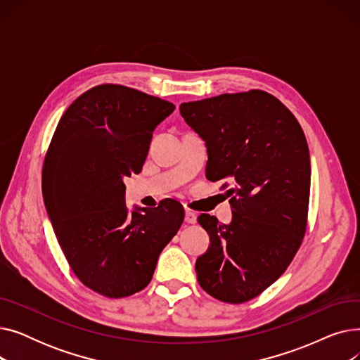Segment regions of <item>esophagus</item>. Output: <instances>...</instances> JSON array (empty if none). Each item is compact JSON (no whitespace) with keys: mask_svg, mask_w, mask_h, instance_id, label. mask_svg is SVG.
<instances>
[{"mask_svg":"<svg viewBox=\"0 0 360 360\" xmlns=\"http://www.w3.org/2000/svg\"><path fill=\"white\" fill-rule=\"evenodd\" d=\"M185 221L190 223V224H194L197 221L195 213L191 212V210H185Z\"/></svg>","mask_w":360,"mask_h":360,"instance_id":"obj_1","label":"esophagus"}]
</instances>
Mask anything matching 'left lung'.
Masks as SVG:
<instances>
[{"label": "left lung", "mask_w": 360, "mask_h": 360, "mask_svg": "<svg viewBox=\"0 0 360 360\" xmlns=\"http://www.w3.org/2000/svg\"><path fill=\"white\" fill-rule=\"evenodd\" d=\"M181 115L205 141V176L221 182L232 223L201 214L210 247L197 258L202 290L243 304L286 271L307 232L309 148L293 113L264 90L181 103Z\"/></svg>", "instance_id": "obj_1"}]
</instances>
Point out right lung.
<instances>
[{"label":"right lung","instance_id":"obj_1","mask_svg":"<svg viewBox=\"0 0 360 360\" xmlns=\"http://www.w3.org/2000/svg\"><path fill=\"white\" fill-rule=\"evenodd\" d=\"M174 109L140 90L101 84L68 106L48 147L42 193L53 232L72 273L106 297L143 290L184 221L175 200L131 214L124 201V178L140 172L155 128Z\"/></svg>","mask_w":360,"mask_h":360}]
</instances>
